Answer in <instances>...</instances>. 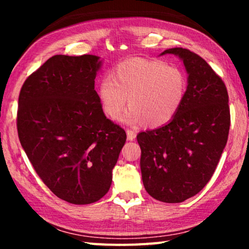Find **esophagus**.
Here are the masks:
<instances>
[{
	"label": "esophagus",
	"instance_id": "1",
	"mask_svg": "<svg viewBox=\"0 0 249 249\" xmlns=\"http://www.w3.org/2000/svg\"><path fill=\"white\" fill-rule=\"evenodd\" d=\"M126 134H127V140L128 141H134L136 138V133L132 129H127L126 130Z\"/></svg>",
	"mask_w": 249,
	"mask_h": 249
}]
</instances>
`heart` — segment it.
<instances>
[{
  "label": "heart",
  "instance_id": "1",
  "mask_svg": "<svg viewBox=\"0 0 249 249\" xmlns=\"http://www.w3.org/2000/svg\"><path fill=\"white\" fill-rule=\"evenodd\" d=\"M187 90V75L179 67L161 60L130 58L115 66L112 78L107 75L100 80L98 95L109 119H119L128 98L130 107L125 121L156 128L177 115Z\"/></svg>",
  "mask_w": 249,
  "mask_h": 249
}]
</instances>
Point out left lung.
<instances>
[{"mask_svg":"<svg viewBox=\"0 0 249 249\" xmlns=\"http://www.w3.org/2000/svg\"><path fill=\"white\" fill-rule=\"evenodd\" d=\"M183 60L188 90L183 104L167 125L137 135L142 149V183L148 195L166 203H180L203 189L229 138V93L220 75L189 49L163 52Z\"/></svg>","mask_w":249,"mask_h":249,"instance_id":"left-lung-1","label":"left lung"}]
</instances>
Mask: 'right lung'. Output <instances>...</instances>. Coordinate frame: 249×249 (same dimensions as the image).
<instances>
[{
	"label": "right lung",
	"instance_id": "obj_1",
	"mask_svg": "<svg viewBox=\"0 0 249 249\" xmlns=\"http://www.w3.org/2000/svg\"><path fill=\"white\" fill-rule=\"evenodd\" d=\"M100 66L92 54H56L25 80L18 96L20 145L50 191L72 204L107 195L126 142L94 90Z\"/></svg>",
	"mask_w": 249,
	"mask_h": 249
}]
</instances>
